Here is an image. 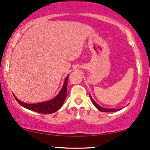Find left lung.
<instances>
[{"label": "left lung", "mask_w": 150, "mask_h": 150, "mask_svg": "<svg viewBox=\"0 0 150 150\" xmlns=\"http://www.w3.org/2000/svg\"><path fill=\"white\" fill-rule=\"evenodd\" d=\"M90 96V99H91V101L93 102V104H94V105L98 109H99V111H101V112H117V111H118V109H106V108H103V107H101L100 106L98 105L97 104H96L95 101L93 100L92 97L91 96V95H89Z\"/></svg>", "instance_id": "1"}]
</instances>
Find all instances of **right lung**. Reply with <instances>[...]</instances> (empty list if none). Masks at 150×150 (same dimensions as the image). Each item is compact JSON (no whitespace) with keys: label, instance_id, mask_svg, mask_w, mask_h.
Listing matches in <instances>:
<instances>
[{"label":"right lung","instance_id":"right-lung-1","mask_svg":"<svg viewBox=\"0 0 150 150\" xmlns=\"http://www.w3.org/2000/svg\"><path fill=\"white\" fill-rule=\"evenodd\" d=\"M69 76L66 78L64 81V84L63 86L62 89H61L59 94L56 96L54 99L51 100L45 101V102L38 103V104H26V103L22 102L19 101L16 96L14 98L16 100L18 101L19 104L22 107L26 108L29 110L34 111L36 112L41 114H52L56 112V111L59 110L61 107H62L64 101L67 96V80H68Z\"/></svg>","mask_w":150,"mask_h":150}]
</instances>
